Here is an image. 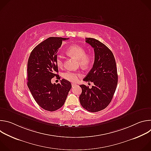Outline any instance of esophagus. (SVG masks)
I'll return each instance as SVG.
<instances>
[{
  "instance_id": "esophagus-1",
  "label": "esophagus",
  "mask_w": 151,
  "mask_h": 151,
  "mask_svg": "<svg viewBox=\"0 0 151 151\" xmlns=\"http://www.w3.org/2000/svg\"><path fill=\"white\" fill-rule=\"evenodd\" d=\"M76 83H72V87H75V86H76Z\"/></svg>"
}]
</instances>
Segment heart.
Returning <instances> with one entry per match:
<instances>
[{
	"label": "heart",
	"mask_w": 151,
	"mask_h": 151,
	"mask_svg": "<svg viewBox=\"0 0 151 151\" xmlns=\"http://www.w3.org/2000/svg\"><path fill=\"white\" fill-rule=\"evenodd\" d=\"M67 53L69 55L78 60L80 66L82 68H87L93 61V57L90 54L86 53L85 49L79 45H73L69 47L67 50ZM56 64L59 68L63 66V61L61 56L58 55L56 58ZM81 76L79 73L68 71L63 74V78L70 82H75L78 80Z\"/></svg>",
	"instance_id": "obj_1"
}]
</instances>
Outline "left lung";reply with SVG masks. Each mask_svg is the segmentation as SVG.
Returning <instances> with one entry per match:
<instances>
[{
  "mask_svg": "<svg viewBox=\"0 0 151 151\" xmlns=\"http://www.w3.org/2000/svg\"><path fill=\"white\" fill-rule=\"evenodd\" d=\"M85 42L93 48L95 54L93 66L83 79L92 82L91 88L85 85H79L82 93L79 96L81 106L91 112L100 111L109 105L118 83L116 61L112 51L99 40L88 37Z\"/></svg>",
  "mask_w": 151,
  "mask_h": 151,
  "instance_id": "1",
  "label": "left lung"
}]
</instances>
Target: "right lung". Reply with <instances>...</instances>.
I'll use <instances>...</instances> for the list:
<instances>
[{"label":"right lung","mask_w":151,"mask_h":151,"mask_svg":"<svg viewBox=\"0 0 151 151\" xmlns=\"http://www.w3.org/2000/svg\"><path fill=\"white\" fill-rule=\"evenodd\" d=\"M69 38L51 37L37 45L31 52L27 63V86L36 103L42 109L55 111L61 107L72 88L69 81L51 83L55 72L57 52L62 42ZM59 77V76H58Z\"/></svg>","instance_id":"right-lung-1"}]
</instances>
